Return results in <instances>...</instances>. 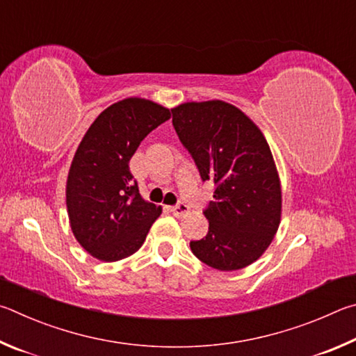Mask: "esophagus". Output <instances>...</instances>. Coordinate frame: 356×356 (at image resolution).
<instances>
[{
	"instance_id": "34e87169",
	"label": "esophagus",
	"mask_w": 356,
	"mask_h": 356,
	"mask_svg": "<svg viewBox=\"0 0 356 356\" xmlns=\"http://www.w3.org/2000/svg\"><path fill=\"white\" fill-rule=\"evenodd\" d=\"M170 211L173 213V216L184 217L186 214L189 213V207H188V204H186V203H178V204H175V207H172Z\"/></svg>"
}]
</instances>
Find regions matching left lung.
Wrapping results in <instances>:
<instances>
[{
  "mask_svg": "<svg viewBox=\"0 0 356 356\" xmlns=\"http://www.w3.org/2000/svg\"><path fill=\"white\" fill-rule=\"evenodd\" d=\"M172 123L214 200L203 211L208 234L191 241L195 257L217 270H238L257 261L275 236L282 188L269 143L244 112L220 99L184 103Z\"/></svg>",
  "mask_w": 356,
  "mask_h": 356,
  "instance_id": "8db88e82",
  "label": "left lung"
}]
</instances>
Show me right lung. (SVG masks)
Wrapping results in <instances>:
<instances>
[{
  "instance_id": "add662e5",
  "label": "right lung",
  "mask_w": 356,
  "mask_h": 356,
  "mask_svg": "<svg viewBox=\"0 0 356 356\" xmlns=\"http://www.w3.org/2000/svg\"><path fill=\"white\" fill-rule=\"evenodd\" d=\"M170 118L149 99L109 106L87 129L67 179V209L74 238L92 257L118 261L139 250L161 208L143 200L129 172L140 142Z\"/></svg>"
}]
</instances>
